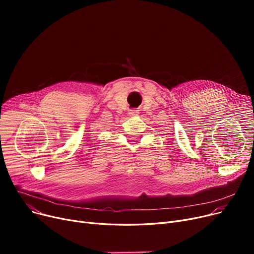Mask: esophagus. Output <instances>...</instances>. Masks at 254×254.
Masks as SVG:
<instances>
[{
  "mask_svg": "<svg viewBox=\"0 0 254 254\" xmlns=\"http://www.w3.org/2000/svg\"><path fill=\"white\" fill-rule=\"evenodd\" d=\"M138 110H129V115H131V116H136V115H138Z\"/></svg>",
  "mask_w": 254,
  "mask_h": 254,
  "instance_id": "1",
  "label": "esophagus"
}]
</instances>
